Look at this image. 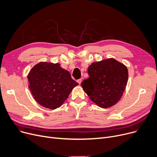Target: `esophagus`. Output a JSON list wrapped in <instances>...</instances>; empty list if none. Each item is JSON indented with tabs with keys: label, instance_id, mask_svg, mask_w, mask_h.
Segmentation results:
<instances>
[{
	"label": "esophagus",
	"instance_id": "34e87169",
	"mask_svg": "<svg viewBox=\"0 0 157 157\" xmlns=\"http://www.w3.org/2000/svg\"><path fill=\"white\" fill-rule=\"evenodd\" d=\"M77 82H78V84H81V82H82V78H80V79L77 80Z\"/></svg>",
	"mask_w": 157,
	"mask_h": 157
}]
</instances>
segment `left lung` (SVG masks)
Listing matches in <instances>:
<instances>
[{
	"label": "left lung",
	"instance_id": "left-lung-1",
	"mask_svg": "<svg viewBox=\"0 0 157 157\" xmlns=\"http://www.w3.org/2000/svg\"><path fill=\"white\" fill-rule=\"evenodd\" d=\"M89 78L82 87L98 106L107 108L121 99L128 81V70L113 58L93 63L88 68Z\"/></svg>",
	"mask_w": 157,
	"mask_h": 157
}]
</instances>
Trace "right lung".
<instances>
[{
	"label": "right lung",
	"instance_id": "obj_1",
	"mask_svg": "<svg viewBox=\"0 0 157 157\" xmlns=\"http://www.w3.org/2000/svg\"><path fill=\"white\" fill-rule=\"evenodd\" d=\"M29 87L41 106L54 109L60 107L78 83L59 63L40 62L28 75Z\"/></svg>",
	"mask_w": 157,
	"mask_h": 157
}]
</instances>
